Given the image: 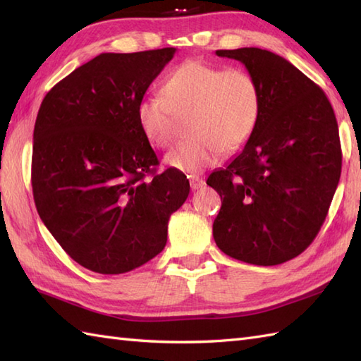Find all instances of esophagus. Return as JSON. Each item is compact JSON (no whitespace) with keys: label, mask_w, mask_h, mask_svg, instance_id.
<instances>
[{"label":"esophagus","mask_w":361,"mask_h":361,"mask_svg":"<svg viewBox=\"0 0 361 361\" xmlns=\"http://www.w3.org/2000/svg\"><path fill=\"white\" fill-rule=\"evenodd\" d=\"M189 183H190V188H192V190H198V189L204 186V180L198 175H190Z\"/></svg>","instance_id":"esophagus-1"}]
</instances>
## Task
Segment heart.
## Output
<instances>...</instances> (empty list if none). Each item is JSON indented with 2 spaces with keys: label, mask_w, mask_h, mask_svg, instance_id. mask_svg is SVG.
<instances>
[{
  "label": "heart",
  "mask_w": 361,
  "mask_h": 361,
  "mask_svg": "<svg viewBox=\"0 0 361 361\" xmlns=\"http://www.w3.org/2000/svg\"><path fill=\"white\" fill-rule=\"evenodd\" d=\"M260 110L262 93L251 73L188 60L167 75L161 94L141 99L136 116L157 147L171 145L178 118L189 116L190 137L169 152L164 163L194 175L216 163L220 152L240 150L255 133Z\"/></svg>",
  "instance_id": "heart-1"
}]
</instances>
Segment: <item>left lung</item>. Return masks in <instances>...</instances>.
<instances>
[{
    "label": "left lung",
    "instance_id": "obj_1",
    "mask_svg": "<svg viewBox=\"0 0 361 361\" xmlns=\"http://www.w3.org/2000/svg\"><path fill=\"white\" fill-rule=\"evenodd\" d=\"M216 54L255 75L262 110L243 150L206 181L224 198L214 240L242 262L279 265L301 255L324 224L341 175L338 124L324 91L278 54Z\"/></svg>",
    "mask_w": 361,
    "mask_h": 361
}]
</instances>
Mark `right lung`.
<instances>
[{"instance_id": "obj_1", "label": "right lung", "mask_w": 361, "mask_h": 361, "mask_svg": "<svg viewBox=\"0 0 361 361\" xmlns=\"http://www.w3.org/2000/svg\"><path fill=\"white\" fill-rule=\"evenodd\" d=\"M175 48L104 52L44 96L32 145L38 216L66 255L101 274H121L164 250L189 180L166 169L136 109Z\"/></svg>"}]
</instances>
